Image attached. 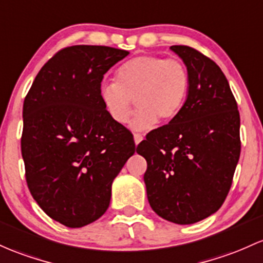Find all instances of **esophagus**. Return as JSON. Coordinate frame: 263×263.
Listing matches in <instances>:
<instances>
[{
  "label": "esophagus",
  "mask_w": 263,
  "mask_h": 263,
  "mask_svg": "<svg viewBox=\"0 0 263 263\" xmlns=\"http://www.w3.org/2000/svg\"><path fill=\"white\" fill-rule=\"evenodd\" d=\"M134 138H135V143H136V146H137L138 143H140L141 141L143 140V136H142V135H140V134H135Z\"/></svg>",
  "instance_id": "esophagus-1"
}]
</instances>
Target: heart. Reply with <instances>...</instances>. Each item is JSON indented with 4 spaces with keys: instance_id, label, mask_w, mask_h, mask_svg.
I'll return each mask as SVG.
<instances>
[{
    "instance_id": "1",
    "label": "heart",
    "mask_w": 263,
    "mask_h": 263,
    "mask_svg": "<svg viewBox=\"0 0 263 263\" xmlns=\"http://www.w3.org/2000/svg\"><path fill=\"white\" fill-rule=\"evenodd\" d=\"M190 91V73L178 59L143 54L121 65L116 82L102 83L100 97L114 122L125 125L135 107L131 121L136 131L152 128L158 120L174 121L182 111Z\"/></svg>"
}]
</instances>
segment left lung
I'll return each instance as SVG.
<instances>
[{"instance_id": "1", "label": "left lung", "mask_w": 263, "mask_h": 263, "mask_svg": "<svg viewBox=\"0 0 263 263\" xmlns=\"http://www.w3.org/2000/svg\"><path fill=\"white\" fill-rule=\"evenodd\" d=\"M190 73L182 111L137 146L149 206L164 220L191 224L222 206L237 166L239 112L221 68L195 48L171 46Z\"/></svg>"}]
</instances>
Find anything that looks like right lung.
I'll return each mask as SVG.
<instances>
[{
    "instance_id": "right-lung-1",
    "label": "right lung",
    "mask_w": 263,
    "mask_h": 263,
    "mask_svg": "<svg viewBox=\"0 0 263 263\" xmlns=\"http://www.w3.org/2000/svg\"><path fill=\"white\" fill-rule=\"evenodd\" d=\"M128 53L107 46L62 48L25 99L27 186L52 220L71 229L106 212L112 182L136 151L131 132L109 118L100 97L103 74Z\"/></svg>"
}]
</instances>
